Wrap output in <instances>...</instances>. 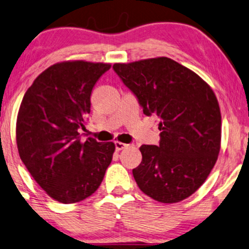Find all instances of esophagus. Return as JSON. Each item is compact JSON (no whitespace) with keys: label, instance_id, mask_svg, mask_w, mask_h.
Here are the masks:
<instances>
[{"label":"esophagus","instance_id":"obj_1","mask_svg":"<svg viewBox=\"0 0 249 249\" xmlns=\"http://www.w3.org/2000/svg\"><path fill=\"white\" fill-rule=\"evenodd\" d=\"M128 144H125V143H123V142H119V141H116L115 142V148H116V150L117 151H119V150H122V149H124L125 147H127Z\"/></svg>","mask_w":249,"mask_h":249}]
</instances>
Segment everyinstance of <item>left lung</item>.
<instances>
[{"label": "left lung", "mask_w": 249, "mask_h": 249, "mask_svg": "<svg viewBox=\"0 0 249 249\" xmlns=\"http://www.w3.org/2000/svg\"><path fill=\"white\" fill-rule=\"evenodd\" d=\"M112 69L147 116L159 121L158 145L140 147L142 160L134 180L160 203L191 196L216 163L221 144V112L212 89L197 74L160 57Z\"/></svg>", "instance_id": "obj_1"}]
</instances>
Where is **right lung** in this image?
<instances>
[{"mask_svg": "<svg viewBox=\"0 0 249 249\" xmlns=\"http://www.w3.org/2000/svg\"><path fill=\"white\" fill-rule=\"evenodd\" d=\"M108 64L66 61L49 67L22 99L17 145L22 163L50 197L64 204L91 196L104 180L115 144L81 141L91 93Z\"/></svg>", "mask_w": 249, "mask_h": 249, "instance_id": "1", "label": "right lung"}]
</instances>
